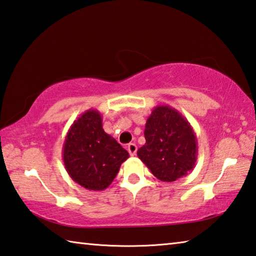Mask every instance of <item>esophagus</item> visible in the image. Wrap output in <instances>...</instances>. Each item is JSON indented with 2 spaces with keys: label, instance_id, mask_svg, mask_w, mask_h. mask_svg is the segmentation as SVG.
Returning <instances> with one entry per match:
<instances>
[{
  "label": "esophagus",
  "instance_id": "1",
  "mask_svg": "<svg viewBox=\"0 0 256 256\" xmlns=\"http://www.w3.org/2000/svg\"><path fill=\"white\" fill-rule=\"evenodd\" d=\"M136 150H138V146H136V144H128V151L131 156H136Z\"/></svg>",
  "mask_w": 256,
  "mask_h": 256
}]
</instances>
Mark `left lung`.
Wrapping results in <instances>:
<instances>
[{
	"label": "left lung",
	"instance_id": "left-lung-1",
	"mask_svg": "<svg viewBox=\"0 0 256 256\" xmlns=\"http://www.w3.org/2000/svg\"><path fill=\"white\" fill-rule=\"evenodd\" d=\"M144 138L146 144L138 150V157L158 180L175 182L196 166V136L175 108L156 106L146 120Z\"/></svg>",
	"mask_w": 256,
	"mask_h": 256
}]
</instances>
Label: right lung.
Wrapping results in <instances>:
<instances>
[{
    "label": "right lung",
    "instance_id": "1",
    "mask_svg": "<svg viewBox=\"0 0 256 256\" xmlns=\"http://www.w3.org/2000/svg\"><path fill=\"white\" fill-rule=\"evenodd\" d=\"M128 157V151L104 131L102 114L97 110L84 112L73 122L63 144L68 174L90 190L107 188Z\"/></svg>",
    "mask_w": 256,
    "mask_h": 256
}]
</instances>
